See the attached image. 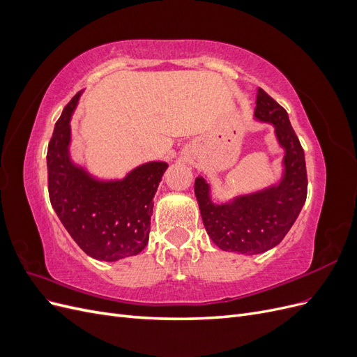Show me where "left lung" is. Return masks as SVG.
<instances>
[{
  "instance_id": "1",
  "label": "left lung",
  "mask_w": 357,
  "mask_h": 357,
  "mask_svg": "<svg viewBox=\"0 0 357 357\" xmlns=\"http://www.w3.org/2000/svg\"><path fill=\"white\" fill-rule=\"evenodd\" d=\"M255 117L275 126L278 143L286 150L282 181L262 192L218 205L211 202L205 180H195V195L205 231L225 252L257 255L275 247L295 223L307 199L305 155L287 112L259 88Z\"/></svg>"
}]
</instances>
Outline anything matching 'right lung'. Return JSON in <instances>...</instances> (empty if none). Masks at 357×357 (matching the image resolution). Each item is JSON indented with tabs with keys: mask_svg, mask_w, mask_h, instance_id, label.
<instances>
[{
	"mask_svg": "<svg viewBox=\"0 0 357 357\" xmlns=\"http://www.w3.org/2000/svg\"><path fill=\"white\" fill-rule=\"evenodd\" d=\"M80 92L66 105L47 147L49 198L59 220L82 250L113 262L147 245L153 197L168 165L147 162L123 180L100 181L75 167L68 155L70 117Z\"/></svg>",
	"mask_w": 357,
	"mask_h": 357,
	"instance_id": "1",
	"label": "right lung"
}]
</instances>
